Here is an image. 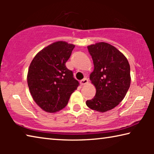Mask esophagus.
Masks as SVG:
<instances>
[{"instance_id":"34e87169","label":"esophagus","mask_w":154,"mask_h":154,"mask_svg":"<svg viewBox=\"0 0 154 154\" xmlns=\"http://www.w3.org/2000/svg\"><path fill=\"white\" fill-rule=\"evenodd\" d=\"M88 83V79L87 78H84V79H82V81H80V84L81 85H85Z\"/></svg>"}]
</instances>
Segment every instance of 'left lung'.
Returning <instances> with one entry per match:
<instances>
[{
  "label": "left lung",
  "instance_id": "left-lung-1",
  "mask_svg": "<svg viewBox=\"0 0 154 154\" xmlns=\"http://www.w3.org/2000/svg\"><path fill=\"white\" fill-rule=\"evenodd\" d=\"M88 49L94 66L90 79L96 92L86 105L103 113L118 106L126 96L131 81L130 64L124 54L109 43H97Z\"/></svg>",
  "mask_w": 154,
  "mask_h": 154
}]
</instances>
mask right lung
Masks as SVG:
<instances>
[{
	"label": "right lung",
	"instance_id": "obj_1",
	"mask_svg": "<svg viewBox=\"0 0 154 154\" xmlns=\"http://www.w3.org/2000/svg\"><path fill=\"white\" fill-rule=\"evenodd\" d=\"M75 45L57 41L35 56L28 71L27 82L35 102L43 111L55 113L66 106L79 83L66 68Z\"/></svg>",
	"mask_w": 154,
	"mask_h": 154
}]
</instances>
